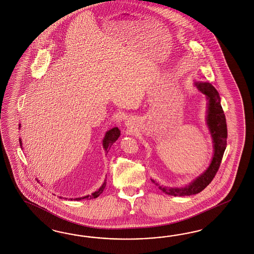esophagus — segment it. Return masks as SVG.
Returning <instances> with one entry per match:
<instances>
[{"instance_id":"obj_1","label":"esophagus","mask_w":254,"mask_h":254,"mask_svg":"<svg viewBox=\"0 0 254 254\" xmlns=\"http://www.w3.org/2000/svg\"><path fill=\"white\" fill-rule=\"evenodd\" d=\"M127 126H130L131 124L129 123V121H127Z\"/></svg>"}]
</instances>
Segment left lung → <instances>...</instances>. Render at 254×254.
<instances>
[{"instance_id": "left-lung-1", "label": "left lung", "mask_w": 254, "mask_h": 254, "mask_svg": "<svg viewBox=\"0 0 254 254\" xmlns=\"http://www.w3.org/2000/svg\"><path fill=\"white\" fill-rule=\"evenodd\" d=\"M196 87L201 92L207 96L208 100V118L207 123L211 133L214 143V154L211 164L201 176L195 179L192 184L184 188H167L156 184L154 180L152 182L165 193L174 196L192 195L203 191L208 186L219 170L223 154L226 148L227 139V126L223 108L220 101L219 93L214 86L208 83H195Z\"/></svg>"}]
</instances>
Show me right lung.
<instances>
[{"label":"right lung","mask_w":254,"mask_h":254,"mask_svg":"<svg viewBox=\"0 0 254 254\" xmlns=\"http://www.w3.org/2000/svg\"><path fill=\"white\" fill-rule=\"evenodd\" d=\"M119 136H120V130H119L117 127H114V128H112L111 130L108 131L107 133H106V135H105V137H104V139H103V148H104V150H105L106 153H108L109 148H111V146L116 142V139L118 138ZM19 143H20V146H21L22 144H21V139H20V138H19ZM106 183H107V181L105 180L104 183H103V185H101V187H100V189H99L98 191L93 192L91 195H86V196H84V197L73 198V200L79 201V200L81 199L97 198V197L100 195V193L103 192V190H104V188H105V186H106ZM61 198H62V197H61Z\"/></svg>","instance_id":"1"}]
</instances>
